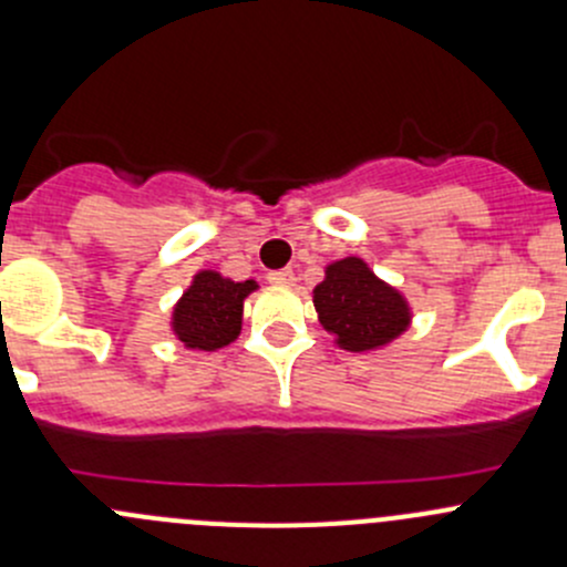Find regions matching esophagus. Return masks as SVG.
Returning <instances> with one entry per match:
<instances>
[{
  "mask_svg": "<svg viewBox=\"0 0 567 567\" xmlns=\"http://www.w3.org/2000/svg\"><path fill=\"white\" fill-rule=\"evenodd\" d=\"M293 271L290 268H279V271H271L268 274V282L274 285H293Z\"/></svg>",
  "mask_w": 567,
  "mask_h": 567,
  "instance_id": "34e87169",
  "label": "esophagus"
}]
</instances>
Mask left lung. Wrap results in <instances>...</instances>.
Returning <instances> with one entry per match:
<instances>
[{"label": "left lung", "mask_w": 567, "mask_h": 567, "mask_svg": "<svg viewBox=\"0 0 567 567\" xmlns=\"http://www.w3.org/2000/svg\"><path fill=\"white\" fill-rule=\"evenodd\" d=\"M312 301L323 329L353 353L386 346L411 323L403 296L381 282L362 257L331 262L323 282L312 290Z\"/></svg>", "instance_id": "8db88e82"}]
</instances>
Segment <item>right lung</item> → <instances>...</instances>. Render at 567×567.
Segmentation results:
<instances>
[{
    "instance_id": "obj_1",
    "label": "right lung",
    "mask_w": 567,
    "mask_h": 567,
    "mask_svg": "<svg viewBox=\"0 0 567 567\" xmlns=\"http://www.w3.org/2000/svg\"><path fill=\"white\" fill-rule=\"evenodd\" d=\"M255 279L233 282L216 271H199L173 310V331L192 351H219L241 334L244 299Z\"/></svg>"
}]
</instances>
